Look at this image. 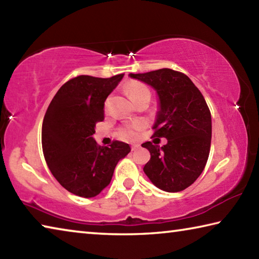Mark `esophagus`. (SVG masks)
Returning <instances> with one entry per match:
<instances>
[{
	"label": "esophagus",
	"instance_id": "1",
	"mask_svg": "<svg viewBox=\"0 0 259 259\" xmlns=\"http://www.w3.org/2000/svg\"><path fill=\"white\" fill-rule=\"evenodd\" d=\"M138 147H139L138 144H134V145H131V151H136Z\"/></svg>",
	"mask_w": 259,
	"mask_h": 259
}]
</instances>
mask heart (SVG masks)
Wrapping results in <instances>:
<instances>
[{
  "instance_id": "b5f03b06",
  "label": "heart",
  "mask_w": 259,
  "mask_h": 259,
  "mask_svg": "<svg viewBox=\"0 0 259 259\" xmlns=\"http://www.w3.org/2000/svg\"><path fill=\"white\" fill-rule=\"evenodd\" d=\"M126 91H128L130 98H133L135 96H138L144 93H150V90L139 82H133L126 85ZM142 126H143L142 123H139V122L129 123L124 126H122V128L117 131V136H119L121 139H124V140H134L136 137H137V131L139 129H142Z\"/></svg>"
}]
</instances>
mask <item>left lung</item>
Listing matches in <instances>:
<instances>
[{
    "label": "left lung",
    "mask_w": 259,
    "mask_h": 259,
    "mask_svg": "<svg viewBox=\"0 0 259 259\" xmlns=\"http://www.w3.org/2000/svg\"><path fill=\"white\" fill-rule=\"evenodd\" d=\"M130 77L151 85L159 97L154 137L166 138L160 147L142 144L151 153L144 172L160 190H185L202 174L211 144V114L200 90L181 72L161 68Z\"/></svg>",
    "instance_id": "obj_1"
}]
</instances>
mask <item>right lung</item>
<instances>
[{"label":"right lung","instance_id":"add662e5","mask_svg":"<svg viewBox=\"0 0 259 259\" xmlns=\"http://www.w3.org/2000/svg\"><path fill=\"white\" fill-rule=\"evenodd\" d=\"M124 74L102 78L80 75L57 91L43 119V155L61 186L82 198H94L106 187L130 146L119 140L99 146L96 123L104 121V105Z\"/></svg>","mask_w":259,"mask_h":259}]
</instances>
